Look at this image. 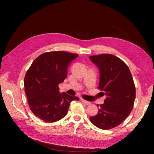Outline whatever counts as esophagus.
Here are the masks:
<instances>
[{"label":"esophagus","mask_w":154,"mask_h":154,"mask_svg":"<svg viewBox=\"0 0 154 154\" xmlns=\"http://www.w3.org/2000/svg\"><path fill=\"white\" fill-rule=\"evenodd\" d=\"M81 101H82L83 103H85L86 105H90V104H91V103L89 102V101H86V100H85V99H81Z\"/></svg>","instance_id":"obj_1"}]
</instances>
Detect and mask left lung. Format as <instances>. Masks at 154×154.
Returning <instances> with one entry per match:
<instances>
[{
	"label": "left lung",
	"instance_id": "left-lung-1",
	"mask_svg": "<svg viewBox=\"0 0 154 154\" xmlns=\"http://www.w3.org/2000/svg\"><path fill=\"white\" fill-rule=\"evenodd\" d=\"M89 58L99 69L98 89L102 96H106L98 113L89 119L99 129H111L121 124L132 111L135 99L134 80L127 65L118 57L101 54Z\"/></svg>",
	"mask_w": 154,
	"mask_h": 154
}]
</instances>
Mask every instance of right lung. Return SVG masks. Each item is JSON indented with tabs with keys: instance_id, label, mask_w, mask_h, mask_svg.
Returning a JSON list of instances; mask_svg holds the SVG:
<instances>
[{
	"instance_id": "obj_1",
	"label": "right lung",
	"mask_w": 154,
	"mask_h": 154,
	"mask_svg": "<svg viewBox=\"0 0 154 154\" xmlns=\"http://www.w3.org/2000/svg\"><path fill=\"white\" fill-rule=\"evenodd\" d=\"M78 57L66 51H50L38 56L27 70L25 91L32 112L45 122H57L64 117L76 96L60 93L58 85L66 79L69 63Z\"/></svg>"
}]
</instances>
